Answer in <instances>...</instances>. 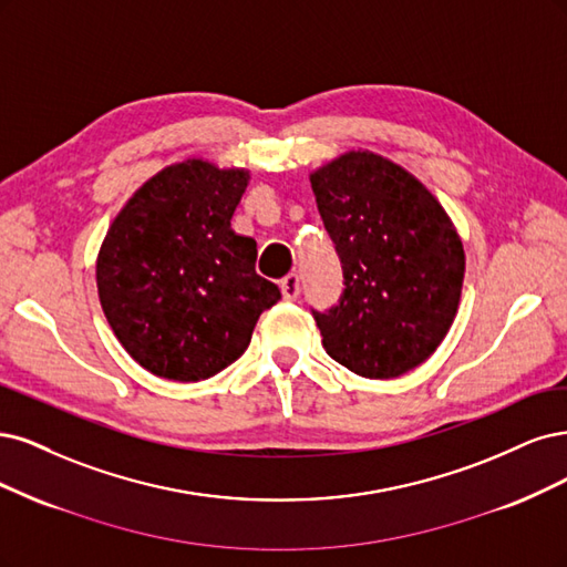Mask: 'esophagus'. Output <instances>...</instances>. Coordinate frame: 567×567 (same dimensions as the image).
Here are the masks:
<instances>
[{"label": "esophagus", "instance_id": "34e87169", "mask_svg": "<svg viewBox=\"0 0 567 567\" xmlns=\"http://www.w3.org/2000/svg\"><path fill=\"white\" fill-rule=\"evenodd\" d=\"M280 289H282V297L287 301H297L299 291H301V280H299L297 272H289V276L280 282Z\"/></svg>", "mask_w": 567, "mask_h": 567}]
</instances>
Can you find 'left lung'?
Returning a JSON list of instances; mask_svg holds the SVG:
<instances>
[{"instance_id":"left-lung-1","label":"left lung","mask_w":567,"mask_h":567,"mask_svg":"<svg viewBox=\"0 0 567 567\" xmlns=\"http://www.w3.org/2000/svg\"><path fill=\"white\" fill-rule=\"evenodd\" d=\"M343 268V295L313 310L322 346L343 368L393 379L433 355L454 322L464 245L443 205L400 164L349 151L310 174Z\"/></svg>"}]
</instances>
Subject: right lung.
Returning a JSON list of instances; mask_svg holds the SVG:
<instances>
[{
  "instance_id": "obj_1",
  "label": "right lung",
  "mask_w": 567,
  "mask_h": 567,
  "mask_svg": "<svg viewBox=\"0 0 567 567\" xmlns=\"http://www.w3.org/2000/svg\"><path fill=\"white\" fill-rule=\"evenodd\" d=\"M247 169L169 164L130 197L96 259L101 308L141 368L203 381L233 364L280 289L257 276V243L230 228Z\"/></svg>"
}]
</instances>
